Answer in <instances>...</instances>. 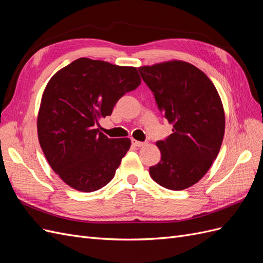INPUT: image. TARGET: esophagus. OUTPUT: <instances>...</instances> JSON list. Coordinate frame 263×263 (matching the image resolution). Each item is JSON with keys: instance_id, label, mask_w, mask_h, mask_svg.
Returning a JSON list of instances; mask_svg holds the SVG:
<instances>
[{"instance_id": "obj_1", "label": "esophagus", "mask_w": 263, "mask_h": 263, "mask_svg": "<svg viewBox=\"0 0 263 263\" xmlns=\"http://www.w3.org/2000/svg\"><path fill=\"white\" fill-rule=\"evenodd\" d=\"M132 144H133V146H134V147H137V148H139V147H144V146L146 145V142H141V141H138V140H135V139H133V140H132Z\"/></svg>"}]
</instances>
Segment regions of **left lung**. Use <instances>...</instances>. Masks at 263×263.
I'll use <instances>...</instances> for the list:
<instances>
[{
    "mask_svg": "<svg viewBox=\"0 0 263 263\" xmlns=\"http://www.w3.org/2000/svg\"><path fill=\"white\" fill-rule=\"evenodd\" d=\"M158 108L173 125L157 141L161 160L149 173L159 185L185 190L200 181L216 159L224 138L225 112L216 87L203 71L172 60L138 68Z\"/></svg>",
    "mask_w": 263,
    "mask_h": 263,
    "instance_id": "left-lung-1",
    "label": "left lung"
}]
</instances>
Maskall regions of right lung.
<instances>
[{
  "instance_id": "1",
  "label": "right lung",
  "mask_w": 263,
  "mask_h": 263,
  "mask_svg": "<svg viewBox=\"0 0 263 263\" xmlns=\"http://www.w3.org/2000/svg\"><path fill=\"white\" fill-rule=\"evenodd\" d=\"M140 82L137 68L89 58L52 76L39 107L38 140L51 169L69 186L89 193L114 178L130 139L108 138L95 126Z\"/></svg>"
}]
</instances>
